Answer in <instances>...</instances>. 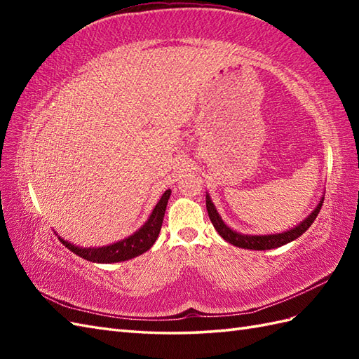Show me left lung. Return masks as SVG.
I'll list each match as a JSON object with an SVG mask.
<instances>
[{
	"mask_svg": "<svg viewBox=\"0 0 359 359\" xmlns=\"http://www.w3.org/2000/svg\"><path fill=\"white\" fill-rule=\"evenodd\" d=\"M324 197H321V201L316 205V208L310 212V215L302 220L301 224H297L296 226L290 228L287 231L282 233H274V234H242L231 230L228 226L220 215L217 212L215 203H212L210 194L207 193V210H208V216L211 219V224L215 225L216 231L222 236L224 241L233 243L234 247L239 248H245V250H271V248H278L285 245V243L292 242L294 239L299 238L301 234L306 233L309 230V226L315 222V219L318 216L319 210L323 207Z\"/></svg>",
	"mask_w": 359,
	"mask_h": 359,
	"instance_id": "8db88e82",
	"label": "left lung"
}]
</instances>
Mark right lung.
Segmentation results:
<instances>
[{"instance_id":"obj_1","label":"right lung","mask_w":359,"mask_h":359,"mask_svg":"<svg viewBox=\"0 0 359 359\" xmlns=\"http://www.w3.org/2000/svg\"><path fill=\"white\" fill-rule=\"evenodd\" d=\"M170 196H171V189H166V191L162 194V197H160V201L157 202L154 210H152L147 222H144L134 234L128 236L126 239L114 242L111 245L83 248L65 241L63 238H60V236L58 239L65 247L69 248L72 253L86 259V261L97 262V264L123 262V261H128V259L140 256L144 253V251H148L152 245H154V242L158 238Z\"/></svg>"}]
</instances>
